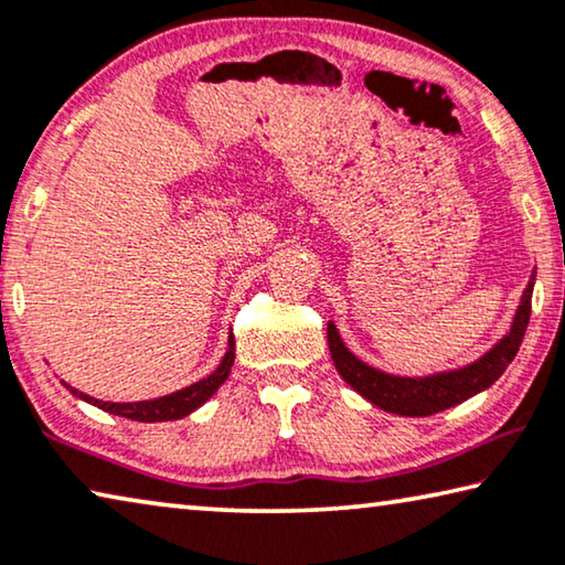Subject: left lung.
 I'll use <instances>...</instances> for the list:
<instances>
[{"instance_id":"obj_1","label":"left lung","mask_w":565,"mask_h":565,"mask_svg":"<svg viewBox=\"0 0 565 565\" xmlns=\"http://www.w3.org/2000/svg\"><path fill=\"white\" fill-rule=\"evenodd\" d=\"M533 280L535 277H531V282H527V288L523 292V302H520V308L515 312V323L510 328V333L502 338L490 353H484L480 361H475L472 366L449 373H437V376L427 379L388 376V373L371 369L363 361L355 359V355L343 345L333 323H328V349H331L335 369L355 392L366 396L371 404H376L381 409L392 414L429 416L445 412L455 404H462L465 398H470L475 394H480L482 388L492 386L494 381L502 376V371L510 366V361L515 359L520 343H523L527 320H531Z\"/></svg>"}]
</instances>
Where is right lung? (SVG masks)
Here are the masks:
<instances>
[{"instance_id": "right-lung-1", "label": "right lung", "mask_w": 565, "mask_h": 565, "mask_svg": "<svg viewBox=\"0 0 565 565\" xmlns=\"http://www.w3.org/2000/svg\"><path fill=\"white\" fill-rule=\"evenodd\" d=\"M232 363H234V341L230 338V349L224 353V359L216 371H212L210 376L196 381V384L181 388V392H173L169 396H161V398H153V402H136V404H113V402H98V398H93L88 394L77 392V388H71L75 396L85 398L88 404H95L98 409L103 412H110V414H118V416H126V419H134V422H171V419H181V416L192 414L194 409H199L206 398H210L216 388L224 384V379L230 376L232 371Z\"/></svg>"}]
</instances>
